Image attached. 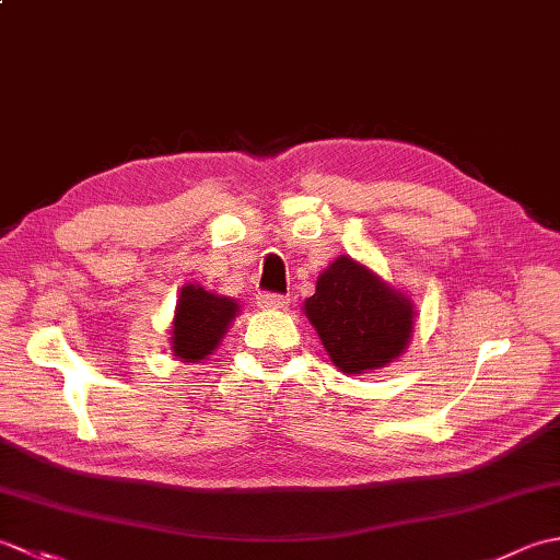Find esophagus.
Segmentation results:
<instances>
[{
  "mask_svg": "<svg viewBox=\"0 0 560 560\" xmlns=\"http://www.w3.org/2000/svg\"><path fill=\"white\" fill-rule=\"evenodd\" d=\"M287 303H289L287 295H281V293L265 291V293L257 295V305L259 307H267V311H279V307H283Z\"/></svg>",
  "mask_w": 560,
  "mask_h": 560,
  "instance_id": "esophagus-1",
  "label": "esophagus"
}]
</instances>
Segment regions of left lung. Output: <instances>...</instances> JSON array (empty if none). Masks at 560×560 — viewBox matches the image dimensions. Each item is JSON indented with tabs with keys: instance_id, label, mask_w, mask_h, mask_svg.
Instances as JSON below:
<instances>
[{
	"instance_id": "8db88e82",
	"label": "left lung",
	"mask_w": 560,
	"mask_h": 560,
	"mask_svg": "<svg viewBox=\"0 0 560 560\" xmlns=\"http://www.w3.org/2000/svg\"><path fill=\"white\" fill-rule=\"evenodd\" d=\"M305 315L343 373L387 365L407 349L413 329L407 295L351 257L335 259L319 273L315 295L305 301Z\"/></svg>"
}]
</instances>
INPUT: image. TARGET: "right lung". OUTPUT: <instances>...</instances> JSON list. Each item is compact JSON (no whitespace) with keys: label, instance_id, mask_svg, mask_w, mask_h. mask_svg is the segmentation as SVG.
<instances>
[{"label":"right lung","instance_id":"obj_1","mask_svg":"<svg viewBox=\"0 0 560 560\" xmlns=\"http://www.w3.org/2000/svg\"><path fill=\"white\" fill-rule=\"evenodd\" d=\"M237 313V303L213 295L201 287L183 289L173 319V351L185 363H199L221 341L225 327Z\"/></svg>","mask_w":560,"mask_h":560}]
</instances>
